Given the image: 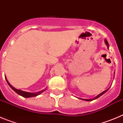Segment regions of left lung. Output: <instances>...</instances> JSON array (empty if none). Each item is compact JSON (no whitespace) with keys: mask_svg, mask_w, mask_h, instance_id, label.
<instances>
[{"mask_svg":"<svg viewBox=\"0 0 123 123\" xmlns=\"http://www.w3.org/2000/svg\"><path fill=\"white\" fill-rule=\"evenodd\" d=\"M105 44H106V45H107V46H108H108H109V45H108V42H107V41H106V39L105 40ZM107 91H108V89L106 90V91H104V92H102V93H101V94H100L99 95H98L97 97H95L94 98V99H83V100H86V101H91V100H95V99H96V98H98V97H100L101 95H103V94H104V93H105V92H106Z\"/></svg>","mask_w":123,"mask_h":123,"instance_id":"obj_1","label":"left lung"}]
</instances>
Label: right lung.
Segmentation results:
<instances>
[{
	"label": "right lung",
	"mask_w": 123,
	"mask_h": 123,
	"mask_svg": "<svg viewBox=\"0 0 123 123\" xmlns=\"http://www.w3.org/2000/svg\"><path fill=\"white\" fill-rule=\"evenodd\" d=\"M5 79H6V82H7V83L8 84V85L10 86V87L12 88V89L15 92H17V94L21 95V96L23 97H26V98H28V97H32L37 96V95H38L39 94H40L41 93H42V92H43L44 91H40V92H36V93H29V92H24V91H21V90H18V89H15V88H14L12 86H11L10 84V83L8 82V81H7V79H6V78H5Z\"/></svg>",
	"instance_id": "right-lung-1"
}]
</instances>
